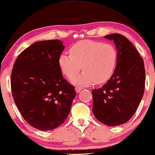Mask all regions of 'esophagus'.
I'll return each mask as SVG.
<instances>
[{
  "mask_svg": "<svg viewBox=\"0 0 155 155\" xmlns=\"http://www.w3.org/2000/svg\"><path fill=\"white\" fill-rule=\"evenodd\" d=\"M81 90H82V88H81V87H76V88H75V91L77 93H79L81 91Z\"/></svg>",
  "mask_w": 155,
  "mask_h": 155,
  "instance_id": "obj_1",
  "label": "esophagus"
}]
</instances>
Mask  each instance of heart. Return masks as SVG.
Wrapping results in <instances>:
<instances>
[{
  "label": "heart",
  "instance_id": "heart-1",
  "mask_svg": "<svg viewBox=\"0 0 155 155\" xmlns=\"http://www.w3.org/2000/svg\"><path fill=\"white\" fill-rule=\"evenodd\" d=\"M117 51L111 44L83 40L70 47V54L62 53L59 66L67 78H74L81 69V75L73 78L77 85L89 86L96 82L102 83L113 74L117 62Z\"/></svg>",
  "mask_w": 155,
  "mask_h": 155
}]
</instances>
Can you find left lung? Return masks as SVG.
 <instances>
[{
    "mask_svg": "<svg viewBox=\"0 0 155 155\" xmlns=\"http://www.w3.org/2000/svg\"><path fill=\"white\" fill-rule=\"evenodd\" d=\"M104 38L114 41L117 62L114 74L100 89H93V112L100 122L118 126L133 117L143 97L145 69L143 59L125 36L111 34Z\"/></svg>",
    "mask_w": 155,
    "mask_h": 155,
    "instance_id": "obj_1",
    "label": "left lung"
}]
</instances>
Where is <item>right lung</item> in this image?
Here are the masks:
<instances>
[{"label":"right lung","instance_id":"obj_1","mask_svg":"<svg viewBox=\"0 0 155 155\" xmlns=\"http://www.w3.org/2000/svg\"><path fill=\"white\" fill-rule=\"evenodd\" d=\"M64 49L60 40L38 41L14 63L11 77L14 101L25 120L38 130H52L64 123L77 95L59 66Z\"/></svg>","mask_w":155,"mask_h":155}]
</instances>
